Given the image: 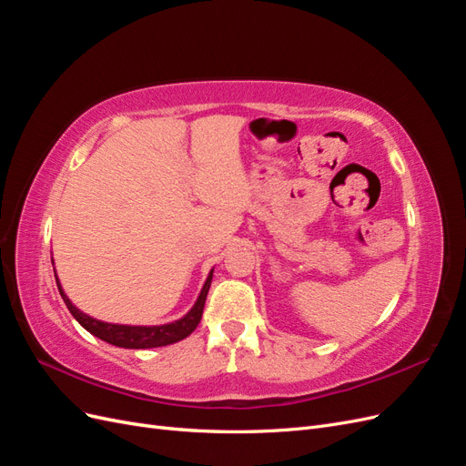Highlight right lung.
<instances>
[{"instance_id": "add662e5", "label": "right lung", "mask_w": 466, "mask_h": 466, "mask_svg": "<svg viewBox=\"0 0 466 466\" xmlns=\"http://www.w3.org/2000/svg\"><path fill=\"white\" fill-rule=\"evenodd\" d=\"M211 276L214 274L209 272L206 284L198 295V301H196V305L190 309V311L182 319H178L175 322H168V324H161V327H128V324H110V322L96 320L86 313H81L77 307L72 305V301L66 298L58 278H56V284H58L60 295H62L64 303L67 305L69 313L76 317V320L81 324L83 329L89 330L91 334L101 338V340H105L108 344H115L120 348L146 350V348H159V346H167V344H175L194 332V329L200 324V319L204 313V303H206L208 291L211 286Z\"/></svg>"}]
</instances>
